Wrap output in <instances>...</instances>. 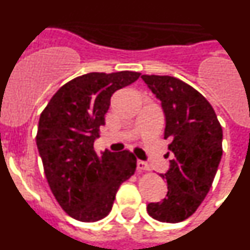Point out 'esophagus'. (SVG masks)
Here are the masks:
<instances>
[{
  "mask_svg": "<svg viewBox=\"0 0 250 250\" xmlns=\"http://www.w3.org/2000/svg\"><path fill=\"white\" fill-rule=\"evenodd\" d=\"M149 169H150L149 165H147L145 161L138 160V170H139V171H147Z\"/></svg>",
  "mask_w": 250,
  "mask_h": 250,
  "instance_id": "obj_1",
  "label": "esophagus"
}]
</instances>
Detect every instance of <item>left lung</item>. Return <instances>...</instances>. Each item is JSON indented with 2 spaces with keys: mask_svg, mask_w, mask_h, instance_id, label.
I'll return each instance as SVG.
<instances>
[{
  "mask_svg": "<svg viewBox=\"0 0 250 250\" xmlns=\"http://www.w3.org/2000/svg\"><path fill=\"white\" fill-rule=\"evenodd\" d=\"M152 94L161 101L174 154L167 179V198L146 207L151 218L179 223L193 215L210 190L223 155V130L209 101L184 81L173 76L143 75Z\"/></svg>",
  "mask_w": 250,
  "mask_h": 250,
  "instance_id": "obj_1",
  "label": "left lung"
}]
</instances>
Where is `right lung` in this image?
I'll return each instance as SVG.
<instances>
[{
  "label": "right lung",
  "mask_w": 250,
  "mask_h": 250,
  "mask_svg": "<svg viewBox=\"0 0 250 250\" xmlns=\"http://www.w3.org/2000/svg\"><path fill=\"white\" fill-rule=\"evenodd\" d=\"M140 72H90L57 90L40 115L36 144L50 189L63 211L92 223L111 211L119 187L134 175L136 158L124 150L95 151L116 90L135 83Z\"/></svg>",
  "instance_id": "right-lung-1"
}]
</instances>
